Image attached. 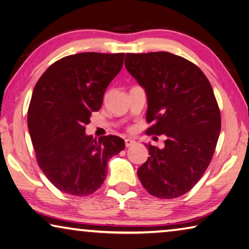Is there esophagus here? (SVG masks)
Returning <instances> with one entry per match:
<instances>
[{"label": "esophagus", "instance_id": "esophagus-1", "mask_svg": "<svg viewBox=\"0 0 249 249\" xmlns=\"http://www.w3.org/2000/svg\"><path fill=\"white\" fill-rule=\"evenodd\" d=\"M135 144V141L132 140V139H125V145L126 147H129V146H132Z\"/></svg>", "mask_w": 249, "mask_h": 249}]
</instances>
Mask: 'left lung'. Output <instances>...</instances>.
Segmentation results:
<instances>
[{
  "instance_id": "obj_1",
  "label": "left lung",
  "mask_w": 249,
  "mask_h": 249,
  "mask_svg": "<svg viewBox=\"0 0 249 249\" xmlns=\"http://www.w3.org/2000/svg\"><path fill=\"white\" fill-rule=\"evenodd\" d=\"M125 68L144 89L147 133L165 135V146L146 144L149 157L137 169L142 185L159 198H176L206 171L220 133L214 90L196 65L168 52L126 54Z\"/></svg>"
}]
</instances>
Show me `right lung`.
Here are the masks:
<instances>
[{
    "label": "right lung",
    "mask_w": 249,
    "mask_h": 249,
    "mask_svg": "<svg viewBox=\"0 0 249 249\" xmlns=\"http://www.w3.org/2000/svg\"><path fill=\"white\" fill-rule=\"evenodd\" d=\"M124 54L69 55L47 69L33 89L27 126L39 168L55 187L75 196L93 194L107 175V161L125 142L85 133L92 112L103 104Z\"/></svg>",
    "instance_id": "obj_1"
}]
</instances>
